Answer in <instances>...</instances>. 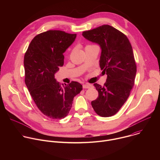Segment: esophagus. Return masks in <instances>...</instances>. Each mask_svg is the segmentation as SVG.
Instances as JSON below:
<instances>
[{
	"instance_id": "1",
	"label": "esophagus",
	"mask_w": 160,
	"mask_h": 160,
	"mask_svg": "<svg viewBox=\"0 0 160 160\" xmlns=\"http://www.w3.org/2000/svg\"><path fill=\"white\" fill-rule=\"evenodd\" d=\"M93 87L92 85H91L90 83H85V84H83V88H92Z\"/></svg>"
}]
</instances>
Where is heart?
I'll return each mask as SVG.
<instances>
[{
  "instance_id": "b5f03b06",
  "label": "heart",
  "mask_w": 160,
  "mask_h": 160,
  "mask_svg": "<svg viewBox=\"0 0 160 160\" xmlns=\"http://www.w3.org/2000/svg\"><path fill=\"white\" fill-rule=\"evenodd\" d=\"M93 46H97V45H94V44H90V43H88L86 45L85 48H90V47H93Z\"/></svg>"
}]
</instances>
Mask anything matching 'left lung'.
Returning a JSON list of instances; mask_svg holds the SVG:
<instances>
[{"instance_id":"obj_1","label":"left lung","mask_w":160,"mask_h":160,"mask_svg":"<svg viewBox=\"0 0 160 160\" xmlns=\"http://www.w3.org/2000/svg\"><path fill=\"white\" fill-rule=\"evenodd\" d=\"M82 35L100 45L99 64L107 75L103 86L94 84L99 96L91 104L98 115L111 117L126 102L135 83L137 66L131 43L124 33L108 25L84 31Z\"/></svg>"}]
</instances>
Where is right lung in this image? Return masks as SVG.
Here are the masks:
<instances>
[{"instance_id": "1", "label": "right lung", "mask_w": 160, "mask_h": 160, "mask_svg": "<svg viewBox=\"0 0 160 160\" xmlns=\"http://www.w3.org/2000/svg\"><path fill=\"white\" fill-rule=\"evenodd\" d=\"M76 37L61 30L41 33L33 38L25 54V84L38 109L51 119L66 117L74 97L82 90L77 82L61 85L54 78L64 64L63 53Z\"/></svg>"}]
</instances>
